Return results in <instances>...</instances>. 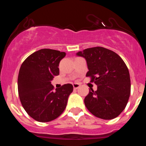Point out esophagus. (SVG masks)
<instances>
[{"mask_svg": "<svg viewBox=\"0 0 146 146\" xmlns=\"http://www.w3.org/2000/svg\"><path fill=\"white\" fill-rule=\"evenodd\" d=\"M73 88H74L75 90H76V89H78L79 87H80V85L79 84H78V83H74L73 84Z\"/></svg>", "mask_w": 146, "mask_h": 146, "instance_id": "34e87169", "label": "esophagus"}]
</instances>
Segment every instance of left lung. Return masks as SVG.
I'll list each match as a JSON object with an SVG mask.
<instances>
[{
    "label": "left lung",
    "instance_id": "8db88e82",
    "mask_svg": "<svg viewBox=\"0 0 146 146\" xmlns=\"http://www.w3.org/2000/svg\"><path fill=\"white\" fill-rule=\"evenodd\" d=\"M86 60V77L98 85L84 99L89 111L103 119H113L125 109L130 94L128 68L116 53L102 46L86 48L77 53Z\"/></svg>",
    "mask_w": 146,
    "mask_h": 146
}]
</instances>
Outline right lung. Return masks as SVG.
<instances>
[{"label": "right lung", "instance_id": "1", "mask_svg": "<svg viewBox=\"0 0 146 146\" xmlns=\"http://www.w3.org/2000/svg\"><path fill=\"white\" fill-rule=\"evenodd\" d=\"M64 52L42 48L31 54L22 64L18 77V90L27 113L40 122L56 119L63 113L73 92L71 84L54 90L51 81L59 75L60 60Z\"/></svg>", "mask_w": 146, "mask_h": 146}]
</instances>
